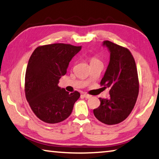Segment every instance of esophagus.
<instances>
[{
	"instance_id": "1",
	"label": "esophagus",
	"mask_w": 159,
	"mask_h": 159,
	"mask_svg": "<svg viewBox=\"0 0 159 159\" xmlns=\"http://www.w3.org/2000/svg\"><path fill=\"white\" fill-rule=\"evenodd\" d=\"M83 96L85 98H88V99H89V98H91V95H88V94H83Z\"/></svg>"
}]
</instances>
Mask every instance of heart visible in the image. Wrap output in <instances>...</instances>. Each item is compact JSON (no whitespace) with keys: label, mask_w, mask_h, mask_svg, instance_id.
<instances>
[{"label":"heart","mask_w":159,"mask_h":159,"mask_svg":"<svg viewBox=\"0 0 159 159\" xmlns=\"http://www.w3.org/2000/svg\"><path fill=\"white\" fill-rule=\"evenodd\" d=\"M99 61L98 58L95 57H92L90 58V63L92 62H95V61Z\"/></svg>","instance_id":"obj_1"}]
</instances>
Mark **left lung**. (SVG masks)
<instances>
[{
  "mask_svg": "<svg viewBox=\"0 0 159 159\" xmlns=\"http://www.w3.org/2000/svg\"><path fill=\"white\" fill-rule=\"evenodd\" d=\"M110 52V60L100 82L109 88V99L99 98L100 105L93 110L95 116L107 125L118 124L130 114L139 93L138 71L127 48L109 41L102 43Z\"/></svg>",
  "mask_w": 159,
  "mask_h": 159,
  "instance_id": "left-lung-1",
  "label": "left lung"
}]
</instances>
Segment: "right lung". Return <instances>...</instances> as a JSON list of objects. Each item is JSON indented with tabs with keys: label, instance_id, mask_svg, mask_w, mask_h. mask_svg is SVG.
Listing matches in <instances>:
<instances>
[{
	"label": "right lung",
	"instance_id": "1",
	"mask_svg": "<svg viewBox=\"0 0 159 159\" xmlns=\"http://www.w3.org/2000/svg\"><path fill=\"white\" fill-rule=\"evenodd\" d=\"M81 46L55 43L39 46L29 58L25 75V95L32 111L43 121L57 123L71 115L80 98L58 86L70 61Z\"/></svg>",
	"mask_w": 159,
	"mask_h": 159
}]
</instances>
